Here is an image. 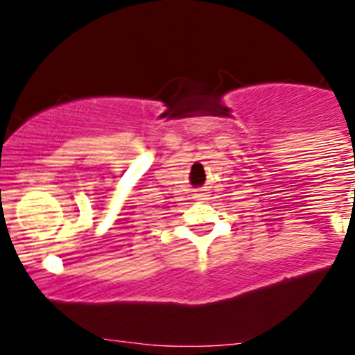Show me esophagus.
<instances>
[{"label":"esophagus","mask_w":355,"mask_h":355,"mask_svg":"<svg viewBox=\"0 0 355 355\" xmlns=\"http://www.w3.org/2000/svg\"><path fill=\"white\" fill-rule=\"evenodd\" d=\"M192 199L199 200V202H204V200H207V192L204 191V189H198V191L192 194Z\"/></svg>","instance_id":"esophagus-1"}]
</instances>
